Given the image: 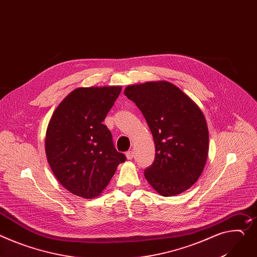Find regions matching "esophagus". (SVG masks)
<instances>
[{
    "mask_svg": "<svg viewBox=\"0 0 257 257\" xmlns=\"http://www.w3.org/2000/svg\"><path fill=\"white\" fill-rule=\"evenodd\" d=\"M125 155H126V159H127V160H132L133 157H134V152H133V150H128V151L125 153Z\"/></svg>",
    "mask_w": 257,
    "mask_h": 257,
    "instance_id": "esophagus-1",
    "label": "esophagus"
}]
</instances>
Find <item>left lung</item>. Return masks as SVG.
I'll use <instances>...</instances> for the list:
<instances>
[{"mask_svg":"<svg viewBox=\"0 0 257 257\" xmlns=\"http://www.w3.org/2000/svg\"><path fill=\"white\" fill-rule=\"evenodd\" d=\"M124 95L140 109L153 136L155 157L145 178L163 196L185 191L199 179L208 156L209 133L201 109L167 81L130 85Z\"/></svg>","mask_w":257,"mask_h":257,"instance_id":"obj_1","label":"left lung"}]
</instances>
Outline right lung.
<instances>
[{
  "label": "right lung",
  "instance_id": "add662e5",
  "mask_svg": "<svg viewBox=\"0 0 257 257\" xmlns=\"http://www.w3.org/2000/svg\"><path fill=\"white\" fill-rule=\"evenodd\" d=\"M120 91V86L77 88L51 117L45 140L47 161L56 179L76 195L90 199L100 194L117 166L126 160L103 124Z\"/></svg>",
  "mask_w": 257,
  "mask_h": 257
}]
</instances>
